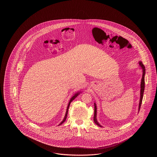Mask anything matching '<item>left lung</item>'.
Instances as JSON below:
<instances>
[{
  "label": "left lung",
  "instance_id": "8db88e82",
  "mask_svg": "<svg viewBox=\"0 0 157 157\" xmlns=\"http://www.w3.org/2000/svg\"><path fill=\"white\" fill-rule=\"evenodd\" d=\"M139 64L140 65V67H141V68L143 69V76H142V78H141V85H140V101H139V112L140 110V107L142 103V100H143V98L144 91V88H145V66H144L143 64L141 62H139ZM97 105L96 104L94 103V121L95 122V124H97V125L102 127L100 124H99V122H98L97 120Z\"/></svg>",
  "mask_w": 157,
  "mask_h": 157
}]
</instances>
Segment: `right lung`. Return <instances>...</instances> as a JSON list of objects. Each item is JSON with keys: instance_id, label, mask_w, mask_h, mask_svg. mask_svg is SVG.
<instances>
[{"instance_id": "obj_1", "label": "right lung", "mask_w": 157, "mask_h": 157, "mask_svg": "<svg viewBox=\"0 0 157 157\" xmlns=\"http://www.w3.org/2000/svg\"><path fill=\"white\" fill-rule=\"evenodd\" d=\"M80 92H77L75 94V95H74L73 97L71 98V99L70 100V101H69V103L68 104V106H67V110H66V114H65V116H64V118L63 120V121L60 122V124H59V125H60L61 124H63L64 122L66 120V118H67V114H68V108H69V107H70V105L71 103L72 102V100H74L76 97L80 94Z\"/></svg>"}]
</instances>
